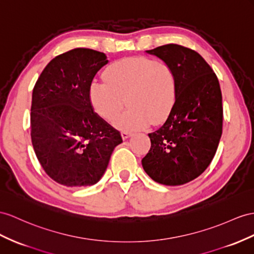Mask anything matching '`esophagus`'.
Masks as SVG:
<instances>
[{
    "mask_svg": "<svg viewBox=\"0 0 254 254\" xmlns=\"http://www.w3.org/2000/svg\"><path fill=\"white\" fill-rule=\"evenodd\" d=\"M121 136H122V139L125 140V139H127V138H128V137H131L132 133H129V132H122V133H121Z\"/></svg>",
    "mask_w": 254,
    "mask_h": 254,
    "instance_id": "esophagus-1",
    "label": "esophagus"
}]
</instances>
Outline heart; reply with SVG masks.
<instances>
[{
    "label": "heart",
    "instance_id": "obj_1",
    "mask_svg": "<svg viewBox=\"0 0 254 254\" xmlns=\"http://www.w3.org/2000/svg\"><path fill=\"white\" fill-rule=\"evenodd\" d=\"M105 82H92L89 101L104 121L113 120L123 104L126 109L114 120L120 131L129 132L160 125L171 115L177 99V79L170 64L147 57L126 58L103 74Z\"/></svg>",
    "mask_w": 254,
    "mask_h": 254
}]
</instances>
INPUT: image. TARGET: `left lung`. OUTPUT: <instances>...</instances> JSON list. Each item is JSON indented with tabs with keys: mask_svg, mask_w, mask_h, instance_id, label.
<instances>
[{
	"mask_svg": "<svg viewBox=\"0 0 254 254\" xmlns=\"http://www.w3.org/2000/svg\"><path fill=\"white\" fill-rule=\"evenodd\" d=\"M146 53L173 67L177 99L164 125L148 134L151 148L141 164L159 184L185 185L209 166L222 135V93L218 77L203 57L181 45L167 44Z\"/></svg>",
	"mask_w": 254,
	"mask_h": 254,
	"instance_id": "8db88e82",
	"label": "left lung"
}]
</instances>
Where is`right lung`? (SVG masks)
Returning a JSON list of instances; mask_svg holds the SVG:
<instances>
[{"label": "right lung", "mask_w": 254, "mask_h": 254, "mask_svg": "<svg viewBox=\"0 0 254 254\" xmlns=\"http://www.w3.org/2000/svg\"><path fill=\"white\" fill-rule=\"evenodd\" d=\"M108 63L105 54L75 48L54 58L32 93L31 139L37 160L56 183L92 186L105 173L119 131L93 112L89 88Z\"/></svg>", "instance_id": "right-lung-1"}]
</instances>
